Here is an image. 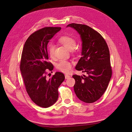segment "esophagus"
I'll use <instances>...</instances> for the list:
<instances>
[{"label": "esophagus", "mask_w": 132, "mask_h": 132, "mask_svg": "<svg viewBox=\"0 0 132 132\" xmlns=\"http://www.w3.org/2000/svg\"><path fill=\"white\" fill-rule=\"evenodd\" d=\"M70 78V75H68L67 74L65 75V79H69Z\"/></svg>", "instance_id": "obj_1"}]
</instances>
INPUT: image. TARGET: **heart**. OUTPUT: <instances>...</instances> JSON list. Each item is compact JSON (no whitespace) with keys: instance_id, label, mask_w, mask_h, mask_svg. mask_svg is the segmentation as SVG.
<instances>
[{"instance_id":"b5f03b06","label":"heart","mask_w":132,"mask_h":132,"mask_svg":"<svg viewBox=\"0 0 132 132\" xmlns=\"http://www.w3.org/2000/svg\"><path fill=\"white\" fill-rule=\"evenodd\" d=\"M59 42L64 45L68 50H72L75 47L77 44V41L73 37L69 35H64L58 38ZM48 53L50 57H54V46L52 44H49L47 46ZM58 70L62 72L67 73L71 70L72 65L70 62L65 60H60L56 65Z\"/></svg>"}]
</instances>
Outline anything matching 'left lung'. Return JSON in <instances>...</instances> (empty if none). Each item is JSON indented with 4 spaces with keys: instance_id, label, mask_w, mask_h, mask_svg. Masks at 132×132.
Wrapping results in <instances>:
<instances>
[{
    "instance_id": "8db88e82",
    "label": "left lung",
    "mask_w": 132,
    "mask_h": 132,
    "mask_svg": "<svg viewBox=\"0 0 132 132\" xmlns=\"http://www.w3.org/2000/svg\"><path fill=\"white\" fill-rule=\"evenodd\" d=\"M67 27L73 28L80 35L82 57L75 69L87 73L84 77L72 76L75 80V93L81 101L94 103L105 93L112 76L108 44L99 32L87 25L73 23Z\"/></svg>"
}]
</instances>
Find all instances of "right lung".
I'll return each instance as SVG.
<instances>
[{"instance_id":"obj_1","label":"right lung","mask_w":132,"mask_h":132,"mask_svg":"<svg viewBox=\"0 0 132 132\" xmlns=\"http://www.w3.org/2000/svg\"><path fill=\"white\" fill-rule=\"evenodd\" d=\"M61 27H47L33 32L24 43L20 68L26 90L32 101L42 108H48L58 98V87L65 80L61 72L46 78L47 71L53 66L48 61L47 45Z\"/></svg>"}]
</instances>
